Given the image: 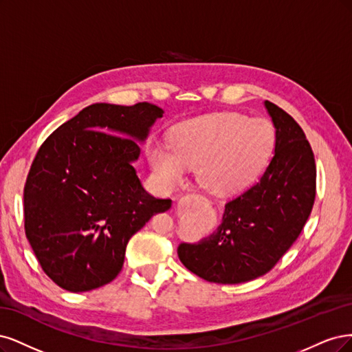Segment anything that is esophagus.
<instances>
[{
    "mask_svg": "<svg viewBox=\"0 0 352 352\" xmlns=\"http://www.w3.org/2000/svg\"><path fill=\"white\" fill-rule=\"evenodd\" d=\"M190 200H199V201H206L205 197H201L199 195H195V192H190V195L184 196L183 199H181V201H190Z\"/></svg>",
    "mask_w": 352,
    "mask_h": 352,
    "instance_id": "obj_1",
    "label": "esophagus"
}]
</instances>
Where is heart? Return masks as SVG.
Instances as JSON below:
<instances>
[{
    "label": "heart",
    "instance_id": "1",
    "mask_svg": "<svg viewBox=\"0 0 352 352\" xmlns=\"http://www.w3.org/2000/svg\"><path fill=\"white\" fill-rule=\"evenodd\" d=\"M275 140L269 121L219 112L183 122L174 131L171 143L153 142L149 160L166 184H177L186 175L187 165H197L196 174L203 188L213 195H230L262 173Z\"/></svg>",
    "mask_w": 352,
    "mask_h": 352
}]
</instances>
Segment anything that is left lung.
Instances as JSON below:
<instances>
[{
    "mask_svg": "<svg viewBox=\"0 0 352 352\" xmlns=\"http://www.w3.org/2000/svg\"><path fill=\"white\" fill-rule=\"evenodd\" d=\"M275 126V152L265 173L225 205L222 223L199 243H181L178 257L190 272L214 283L262 276L301 234L316 197V164L302 129L265 100Z\"/></svg>",
    "mask_w": 352,
    "mask_h": 352,
    "instance_id": "1",
    "label": "left lung"
}]
</instances>
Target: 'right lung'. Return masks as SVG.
Segmentation results:
<instances>
[{"mask_svg":"<svg viewBox=\"0 0 352 352\" xmlns=\"http://www.w3.org/2000/svg\"><path fill=\"white\" fill-rule=\"evenodd\" d=\"M164 109L94 104L43 142L25 186V231L58 287L99 288L122 269L130 238L171 199L147 192L135 174L140 146Z\"/></svg>","mask_w":352,"mask_h":352,"instance_id":"1","label":"right lung"}]
</instances>
